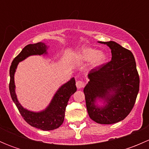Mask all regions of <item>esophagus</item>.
<instances>
[{"mask_svg":"<svg viewBox=\"0 0 149 149\" xmlns=\"http://www.w3.org/2000/svg\"><path fill=\"white\" fill-rule=\"evenodd\" d=\"M76 87H77L78 88H82L84 86V85H85V83H84L83 81L79 80L76 81Z\"/></svg>","mask_w":149,"mask_h":149,"instance_id":"obj_1","label":"esophagus"}]
</instances>
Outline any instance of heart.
I'll return each mask as SVG.
<instances>
[{"instance_id":"heart-1","label":"heart","mask_w":149,"mask_h":149,"mask_svg":"<svg viewBox=\"0 0 149 149\" xmlns=\"http://www.w3.org/2000/svg\"><path fill=\"white\" fill-rule=\"evenodd\" d=\"M81 61H87L91 60V67L100 65L106 59V55L102 51H97L92 48H84L79 54Z\"/></svg>"}]
</instances>
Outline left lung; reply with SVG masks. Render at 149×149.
<instances>
[{
    "label": "left lung",
    "mask_w": 149,
    "mask_h": 149,
    "mask_svg": "<svg viewBox=\"0 0 149 149\" xmlns=\"http://www.w3.org/2000/svg\"><path fill=\"white\" fill-rule=\"evenodd\" d=\"M109 47L112 60L95 67L88 76L84 89L88 114L100 124H113L124 120L134 107L139 91L140 79L131 51L115 42H100ZM97 97L105 99L106 105L94 104Z\"/></svg>",
    "instance_id": "8db88e82"
}]
</instances>
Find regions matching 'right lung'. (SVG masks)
<instances>
[{"label": "right lung", "instance_id": "1", "mask_svg": "<svg viewBox=\"0 0 149 149\" xmlns=\"http://www.w3.org/2000/svg\"><path fill=\"white\" fill-rule=\"evenodd\" d=\"M47 46L42 42L30 44L23 48L22 52L13 59L10 67L9 91L12 100L17 107L19 112L25 121L32 127L42 130H52L58 128L64 121L65 108L70 96L76 91V81L72 78L63 85L54 96L50 104L45 111L33 112L24 109L19 103L15 93L14 73L18 63L29 55H42L46 53Z\"/></svg>", "mask_w": 149, "mask_h": 149}]
</instances>
